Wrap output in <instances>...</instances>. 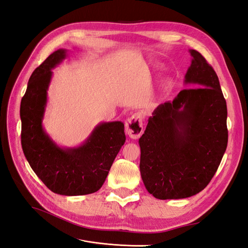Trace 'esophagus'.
Listing matches in <instances>:
<instances>
[{
  "label": "esophagus",
  "instance_id": "34e87169",
  "mask_svg": "<svg viewBox=\"0 0 248 248\" xmlns=\"http://www.w3.org/2000/svg\"><path fill=\"white\" fill-rule=\"evenodd\" d=\"M125 130L126 133L133 140H137L141 136L142 132H144V126H142V118L140 114L137 112V114L127 119L125 123Z\"/></svg>",
  "mask_w": 248,
  "mask_h": 248
}]
</instances>
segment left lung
Returning a JSON list of instances; mask_svg holds the SVG:
<instances>
[{"label": "left lung", "mask_w": 248, "mask_h": 248, "mask_svg": "<svg viewBox=\"0 0 248 248\" xmlns=\"http://www.w3.org/2000/svg\"><path fill=\"white\" fill-rule=\"evenodd\" d=\"M189 52L192 61L185 84L192 88L157 107L139 140L142 182L159 200L202 191L228 146V109L218 77L199 51Z\"/></svg>", "instance_id": "obj_1"}]
</instances>
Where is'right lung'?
Instances as JSON below:
<instances>
[{
    "label": "right lung",
    "mask_w": 248,
    "mask_h": 248,
    "mask_svg": "<svg viewBox=\"0 0 248 248\" xmlns=\"http://www.w3.org/2000/svg\"><path fill=\"white\" fill-rule=\"evenodd\" d=\"M58 49L33 71L20 102L21 147L35 174L52 192L84 196L101 188L126 137L120 121L100 123L78 148L58 147L42 127L51 69L66 58Z\"/></svg>",
    "instance_id": "obj_1"
}]
</instances>
